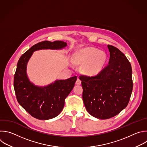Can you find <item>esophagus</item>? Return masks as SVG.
Returning a JSON list of instances; mask_svg holds the SVG:
<instances>
[{
  "label": "esophagus",
  "instance_id": "obj_1",
  "mask_svg": "<svg viewBox=\"0 0 147 147\" xmlns=\"http://www.w3.org/2000/svg\"><path fill=\"white\" fill-rule=\"evenodd\" d=\"M76 84L77 85H80V84H81V81L79 78H78V79L77 80L76 82Z\"/></svg>",
  "mask_w": 147,
  "mask_h": 147
}]
</instances>
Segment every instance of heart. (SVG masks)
<instances>
[{
    "instance_id": "b5f03b06",
    "label": "heart",
    "mask_w": 147,
    "mask_h": 147,
    "mask_svg": "<svg viewBox=\"0 0 147 147\" xmlns=\"http://www.w3.org/2000/svg\"><path fill=\"white\" fill-rule=\"evenodd\" d=\"M106 61V54L94 48H86L77 53L74 57V62L84 64L85 72L89 75L98 74L103 69Z\"/></svg>"
}]
</instances>
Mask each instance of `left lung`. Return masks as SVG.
I'll return each instance as SVG.
<instances>
[{"instance_id":"obj_1","label":"left lung","mask_w":147,"mask_h":147,"mask_svg":"<svg viewBox=\"0 0 147 147\" xmlns=\"http://www.w3.org/2000/svg\"><path fill=\"white\" fill-rule=\"evenodd\" d=\"M107 46L110 54L109 65L96 76L79 77L87 111L101 119L117 115L127 106L133 85L130 63L117 48Z\"/></svg>"}]
</instances>
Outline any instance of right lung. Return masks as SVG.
<instances>
[{"label": "right lung", "instance_id": "right-lung-1", "mask_svg": "<svg viewBox=\"0 0 147 147\" xmlns=\"http://www.w3.org/2000/svg\"><path fill=\"white\" fill-rule=\"evenodd\" d=\"M67 45L62 41L38 42L20 57L14 77V88L19 104L33 117L47 120L58 116L62 111L65 100L73 89L77 76L57 80L45 87H38L28 80L26 73L27 62L33 51L41 49H61Z\"/></svg>", "mask_w": 147, "mask_h": 147}]
</instances>
